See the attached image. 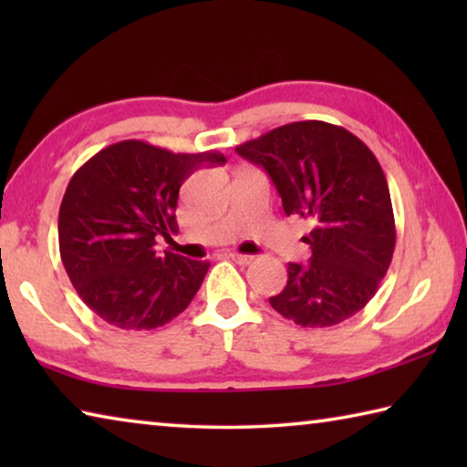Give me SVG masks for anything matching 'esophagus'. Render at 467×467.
<instances>
[{
    "label": "esophagus",
    "mask_w": 467,
    "mask_h": 467,
    "mask_svg": "<svg viewBox=\"0 0 467 467\" xmlns=\"http://www.w3.org/2000/svg\"><path fill=\"white\" fill-rule=\"evenodd\" d=\"M231 259L236 264H241V265H247V264L253 262L251 255H243V253H231Z\"/></svg>",
    "instance_id": "1"
}]
</instances>
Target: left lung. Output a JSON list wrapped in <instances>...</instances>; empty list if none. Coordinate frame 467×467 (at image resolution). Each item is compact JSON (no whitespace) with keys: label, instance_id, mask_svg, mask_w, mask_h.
Masks as SVG:
<instances>
[{"label":"left lung","instance_id":"left-lung-1","mask_svg":"<svg viewBox=\"0 0 467 467\" xmlns=\"http://www.w3.org/2000/svg\"><path fill=\"white\" fill-rule=\"evenodd\" d=\"M267 171L286 214L311 218V259L288 264L270 305L303 327L337 326L365 306L395 249L391 195L365 141L339 125L295 121L236 146Z\"/></svg>","mask_w":467,"mask_h":467}]
</instances>
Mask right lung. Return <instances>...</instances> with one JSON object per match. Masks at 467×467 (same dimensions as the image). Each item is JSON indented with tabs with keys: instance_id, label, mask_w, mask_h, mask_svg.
<instances>
[{
	"instance_id": "right-lung-1",
	"label": "right lung",
	"mask_w": 467,
	"mask_h": 467,
	"mask_svg": "<svg viewBox=\"0 0 467 467\" xmlns=\"http://www.w3.org/2000/svg\"><path fill=\"white\" fill-rule=\"evenodd\" d=\"M224 162L216 150L175 154L123 140L74 172L59 208V253L76 292L102 321L156 329L187 309L210 262L158 253L156 236L179 231L185 179L203 164Z\"/></svg>"
}]
</instances>
